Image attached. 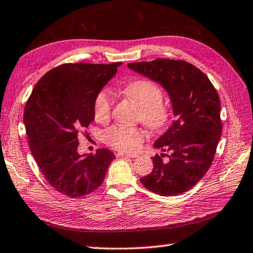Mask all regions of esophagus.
Returning a JSON list of instances; mask_svg holds the SVG:
<instances>
[{
    "label": "esophagus",
    "instance_id": "esophagus-1",
    "mask_svg": "<svg viewBox=\"0 0 253 253\" xmlns=\"http://www.w3.org/2000/svg\"><path fill=\"white\" fill-rule=\"evenodd\" d=\"M118 157H128V158H136V154H127V153H118Z\"/></svg>",
    "mask_w": 253,
    "mask_h": 253
}]
</instances>
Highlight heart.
Returning <instances> with one entry per match:
<instances>
[{"instance_id":"1","label":"heart","mask_w":253,"mask_h":253,"mask_svg":"<svg viewBox=\"0 0 253 253\" xmlns=\"http://www.w3.org/2000/svg\"><path fill=\"white\" fill-rule=\"evenodd\" d=\"M125 94L136 102L140 107L142 121L154 130H159L168 121V111L162 105L163 91L159 87L147 80H137L127 84ZM112 108L111 94L108 90H101L95 99L94 113L98 122L109 119ZM145 132L142 128L116 126L105 133L106 141L122 152H133L141 146L145 140Z\"/></svg>"}]
</instances>
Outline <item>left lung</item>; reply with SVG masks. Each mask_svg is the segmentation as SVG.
<instances>
[{
	"label": "left lung",
	"mask_w": 253,
	"mask_h": 253,
	"mask_svg": "<svg viewBox=\"0 0 253 253\" xmlns=\"http://www.w3.org/2000/svg\"><path fill=\"white\" fill-rule=\"evenodd\" d=\"M127 68L156 82L167 91L174 121L154 147L170 152L155 155L152 172L141 178L144 187L164 197L181 194L208 171L221 135L220 101L209 77L185 61L157 59Z\"/></svg>",
	"instance_id": "obj_1"
}]
</instances>
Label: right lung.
I'll use <instances>...</instances> for the list:
<instances>
[{"label":"right lung","mask_w":253,"mask_h":253,"mask_svg":"<svg viewBox=\"0 0 253 253\" xmlns=\"http://www.w3.org/2000/svg\"><path fill=\"white\" fill-rule=\"evenodd\" d=\"M122 63L63 64L36 84L24 111L29 146L45 180L71 198L89 194L104 182L109 149L79 154L77 134L95 119L97 95Z\"/></svg>","instance_id":"obj_1"}]
</instances>
